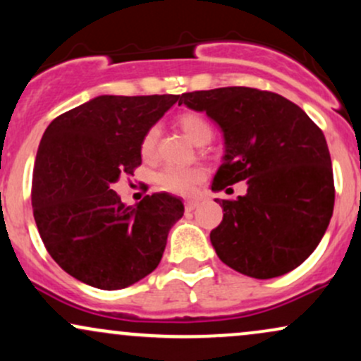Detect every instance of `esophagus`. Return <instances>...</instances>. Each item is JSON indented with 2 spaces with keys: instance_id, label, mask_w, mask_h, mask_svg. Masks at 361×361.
I'll return each instance as SVG.
<instances>
[{
  "instance_id": "1",
  "label": "esophagus",
  "mask_w": 361,
  "mask_h": 361,
  "mask_svg": "<svg viewBox=\"0 0 361 361\" xmlns=\"http://www.w3.org/2000/svg\"><path fill=\"white\" fill-rule=\"evenodd\" d=\"M198 205H200V202H198V200H186L185 202V210H186V212H193V210L197 209Z\"/></svg>"
}]
</instances>
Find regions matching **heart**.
<instances>
[{
	"label": "heart",
	"instance_id": "obj_1",
	"mask_svg": "<svg viewBox=\"0 0 361 361\" xmlns=\"http://www.w3.org/2000/svg\"><path fill=\"white\" fill-rule=\"evenodd\" d=\"M181 130L197 146H205L212 139V126L209 120L195 111H186L178 118ZM157 140H159V127L152 126L146 130L140 140V154L144 159H152L156 154ZM207 173L200 166H168L157 175V185L163 190L178 195H192L198 185L205 180Z\"/></svg>",
	"mask_w": 361,
	"mask_h": 361
}]
</instances>
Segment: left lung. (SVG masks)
<instances>
[{
    "label": "left lung",
    "mask_w": 361,
    "mask_h": 361,
    "mask_svg": "<svg viewBox=\"0 0 361 361\" xmlns=\"http://www.w3.org/2000/svg\"><path fill=\"white\" fill-rule=\"evenodd\" d=\"M205 111L222 130L224 156L212 192L247 180L238 200H219L210 233L222 263L252 279L285 275L312 255L334 207L324 134L281 94L231 86L181 94L178 105Z\"/></svg>",
    "instance_id": "obj_1"
}]
</instances>
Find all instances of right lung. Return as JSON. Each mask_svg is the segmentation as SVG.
Masks as SVG:
<instances>
[{"instance_id":"obj_1","label":"right lung","mask_w":361,"mask_h":361,"mask_svg":"<svg viewBox=\"0 0 361 361\" xmlns=\"http://www.w3.org/2000/svg\"><path fill=\"white\" fill-rule=\"evenodd\" d=\"M178 98L102 94L45 128L32 183L35 224L54 261L82 283L126 288L163 258L183 202L152 193L126 205L111 185L140 166L142 135Z\"/></svg>"}]
</instances>
